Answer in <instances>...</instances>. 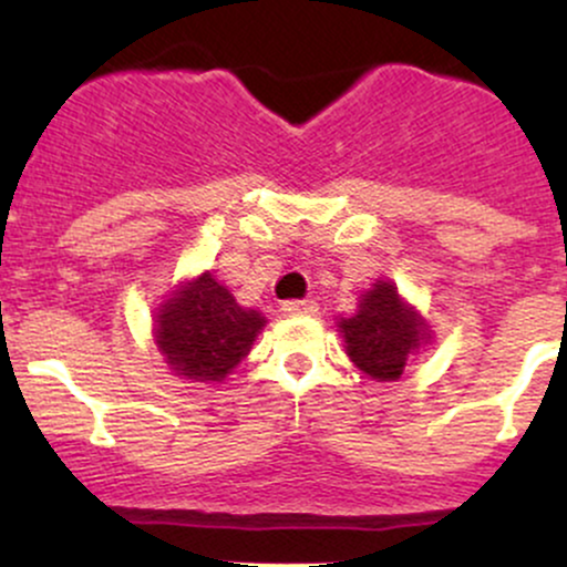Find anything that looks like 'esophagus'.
Here are the masks:
<instances>
[{"instance_id": "esophagus-1", "label": "esophagus", "mask_w": 567, "mask_h": 567, "mask_svg": "<svg viewBox=\"0 0 567 567\" xmlns=\"http://www.w3.org/2000/svg\"><path fill=\"white\" fill-rule=\"evenodd\" d=\"M282 311L288 317H315L317 303L315 301H288V303H282Z\"/></svg>"}]
</instances>
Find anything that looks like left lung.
<instances>
[{"label":"left lung","instance_id":"8db88e82","mask_svg":"<svg viewBox=\"0 0 567 567\" xmlns=\"http://www.w3.org/2000/svg\"><path fill=\"white\" fill-rule=\"evenodd\" d=\"M338 333L349 360L373 381L400 379L434 338L426 317L400 296L392 279H375L354 315L338 317Z\"/></svg>","mask_w":567,"mask_h":567}]
</instances>
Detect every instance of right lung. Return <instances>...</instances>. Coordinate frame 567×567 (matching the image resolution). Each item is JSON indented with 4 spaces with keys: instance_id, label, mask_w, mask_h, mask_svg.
I'll use <instances>...</instances> for the list:
<instances>
[{
    "instance_id": "obj_1",
    "label": "right lung",
    "mask_w": 567,
    "mask_h": 567,
    "mask_svg": "<svg viewBox=\"0 0 567 567\" xmlns=\"http://www.w3.org/2000/svg\"><path fill=\"white\" fill-rule=\"evenodd\" d=\"M261 311L239 306L210 271L184 279L154 311V343L173 375L188 383H220L250 354L264 330Z\"/></svg>"
}]
</instances>
